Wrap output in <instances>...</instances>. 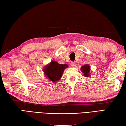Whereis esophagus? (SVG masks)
Wrapping results in <instances>:
<instances>
[{"mask_svg":"<svg viewBox=\"0 0 126 126\" xmlns=\"http://www.w3.org/2000/svg\"><path fill=\"white\" fill-rule=\"evenodd\" d=\"M70 65L71 66H72V67H75V66H76V63L75 62H71Z\"/></svg>","mask_w":126,"mask_h":126,"instance_id":"34e87169","label":"esophagus"}]
</instances>
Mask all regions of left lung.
I'll return each mask as SVG.
<instances>
[{"instance_id":"1","label":"left lung","mask_w":126,"mask_h":126,"mask_svg":"<svg viewBox=\"0 0 126 126\" xmlns=\"http://www.w3.org/2000/svg\"><path fill=\"white\" fill-rule=\"evenodd\" d=\"M90 66L88 65H84L81 67L82 72L84 73L85 77H88L90 76Z\"/></svg>"}]
</instances>
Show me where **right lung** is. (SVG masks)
<instances>
[{"label": "right lung", "instance_id": "right-lung-1", "mask_svg": "<svg viewBox=\"0 0 126 126\" xmlns=\"http://www.w3.org/2000/svg\"><path fill=\"white\" fill-rule=\"evenodd\" d=\"M67 67L66 64H59L55 61H51L50 63L44 68V72L50 80L56 82L60 80L64 70Z\"/></svg>", "mask_w": 126, "mask_h": 126}]
</instances>
